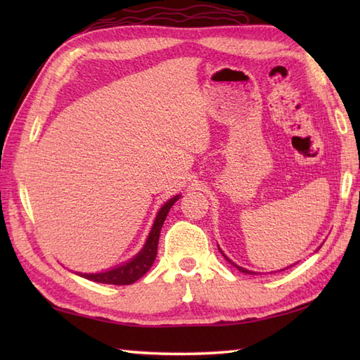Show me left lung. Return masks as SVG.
<instances>
[{
    "label": "left lung",
    "mask_w": 360,
    "mask_h": 360,
    "mask_svg": "<svg viewBox=\"0 0 360 360\" xmlns=\"http://www.w3.org/2000/svg\"><path fill=\"white\" fill-rule=\"evenodd\" d=\"M218 249H219V248H218ZM219 252H221V254H223V257H224V258L227 259V262H229V263H231L232 266H235V267H236V269H238L240 272H244V274H250V275H254V274H255V272H252V271H248V269H244V267H241V266H238V264H235V263L232 262V259H231V258H227V257L224 255V252H223V250H221V249H219Z\"/></svg>",
    "instance_id": "left-lung-1"
}]
</instances>
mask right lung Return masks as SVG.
<instances>
[{
    "label": "right lung",
    "mask_w": 360,
    "mask_h": 360,
    "mask_svg": "<svg viewBox=\"0 0 360 360\" xmlns=\"http://www.w3.org/2000/svg\"><path fill=\"white\" fill-rule=\"evenodd\" d=\"M179 198L181 195L170 198V200H168L162 207L159 209L158 215L155 218V223H153V227L148 233L147 241H145L143 248L137 252L131 259H128V262L122 263L105 272H96V274L75 272V274H79L80 277L88 278L91 281L103 283V285H133V283L139 280L142 275L147 274L150 267L153 266V263H155L160 229H162V224L168 215V212L172 209V205L178 201Z\"/></svg>",
    "instance_id": "obj_1"
}]
</instances>
